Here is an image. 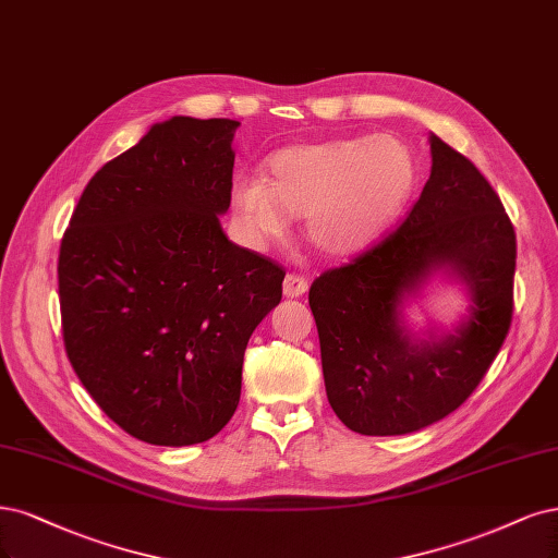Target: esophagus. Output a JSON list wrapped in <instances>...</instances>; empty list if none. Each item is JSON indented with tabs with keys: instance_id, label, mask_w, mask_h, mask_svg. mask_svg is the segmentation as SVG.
Returning <instances> with one entry per match:
<instances>
[{
	"instance_id": "obj_1",
	"label": "esophagus",
	"mask_w": 558,
	"mask_h": 558,
	"mask_svg": "<svg viewBox=\"0 0 558 558\" xmlns=\"http://www.w3.org/2000/svg\"><path fill=\"white\" fill-rule=\"evenodd\" d=\"M306 279L300 275H286L283 279V295L286 298H302L306 293Z\"/></svg>"
}]
</instances>
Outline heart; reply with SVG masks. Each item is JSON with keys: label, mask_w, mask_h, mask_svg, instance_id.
Listing matches in <instances>:
<instances>
[{"label": "heart", "mask_w": 558, "mask_h": 558, "mask_svg": "<svg viewBox=\"0 0 558 558\" xmlns=\"http://www.w3.org/2000/svg\"><path fill=\"white\" fill-rule=\"evenodd\" d=\"M417 166L395 136H357L283 147L265 161L263 180L235 178V221L252 246L286 233L302 215L304 235L325 256H353L376 242L413 194Z\"/></svg>", "instance_id": "1"}]
</instances>
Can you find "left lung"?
Listing matches in <instances>:
<instances>
[{
	"label": "left lung",
	"instance_id": "left-lung-1",
	"mask_svg": "<svg viewBox=\"0 0 558 558\" xmlns=\"http://www.w3.org/2000/svg\"><path fill=\"white\" fill-rule=\"evenodd\" d=\"M429 151V180L407 221L310 291L328 401L364 436L411 434L462 407L510 328L517 244L501 198L436 133ZM434 280L468 295L448 329H420L405 312Z\"/></svg>",
	"mask_w": 558,
	"mask_h": 558
}]
</instances>
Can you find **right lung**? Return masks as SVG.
Wrapping results in <instances>:
<instances>
[{"label":"right lung","mask_w":558,"mask_h":558,"mask_svg":"<svg viewBox=\"0 0 558 558\" xmlns=\"http://www.w3.org/2000/svg\"><path fill=\"white\" fill-rule=\"evenodd\" d=\"M235 120L175 114L85 186L60 246L66 355L101 411L151 446L233 417L248 337L283 270L230 242Z\"/></svg>","instance_id":"add662e5"}]
</instances>
